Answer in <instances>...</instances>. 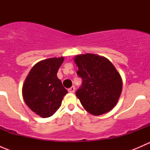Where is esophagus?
<instances>
[{
	"instance_id": "esophagus-1",
	"label": "esophagus",
	"mask_w": 150,
	"mask_h": 150,
	"mask_svg": "<svg viewBox=\"0 0 150 150\" xmlns=\"http://www.w3.org/2000/svg\"><path fill=\"white\" fill-rule=\"evenodd\" d=\"M75 91V86H72L71 88H68V92L69 93H74Z\"/></svg>"
}]
</instances>
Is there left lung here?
<instances>
[{
  "mask_svg": "<svg viewBox=\"0 0 150 150\" xmlns=\"http://www.w3.org/2000/svg\"><path fill=\"white\" fill-rule=\"evenodd\" d=\"M74 62L78 66L82 86L76 91L83 108L93 115H101L111 111L119 100L122 81L112 63L105 57L93 54L76 55Z\"/></svg>",
  "mask_w": 150,
  "mask_h": 150,
  "instance_id": "obj_1",
  "label": "left lung"
}]
</instances>
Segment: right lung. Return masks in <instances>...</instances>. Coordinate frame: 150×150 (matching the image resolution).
<instances>
[{"mask_svg": "<svg viewBox=\"0 0 150 150\" xmlns=\"http://www.w3.org/2000/svg\"><path fill=\"white\" fill-rule=\"evenodd\" d=\"M64 57L41 60L33 67L22 86V96L29 108L46 118L52 116L61 107L67 91L57 78Z\"/></svg>", "mask_w": 150, "mask_h": 150, "instance_id": "add662e5", "label": "right lung"}]
</instances>
